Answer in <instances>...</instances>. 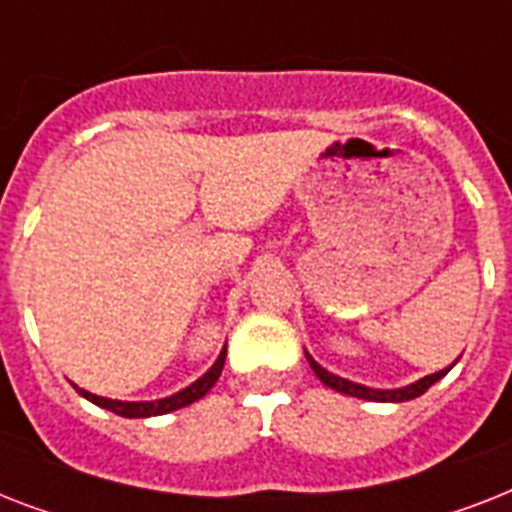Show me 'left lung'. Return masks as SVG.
Here are the masks:
<instances>
[{
	"label": "left lung",
	"instance_id": "obj_1",
	"mask_svg": "<svg viewBox=\"0 0 512 512\" xmlns=\"http://www.w3.org/2000/svg\"><path fill=\"white\" fill-rule=\"evenodd\" d=\"M305 358H308V364H311V369L316 372V377H319L327 388L337 390V393H345V396H356V398H364V401H380V404H401V401H412V398L422 396L425 390L433 385V382H438L441 377H444L449 369H452L457 361H454L452 366H446V369H441V372L436 374H428V377H422V380L412 382V385H404V388H393V390H382V388H366V385H358V382L353 380H345V377H340V374L335 372H327L324 366L319 364V361H313V356L305 350Z\"/></svg>",
	"mask_w": 512,
	"mask_h": 512
}]
</instances>
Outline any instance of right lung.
I'll return each mask as SVG.
<instances>
[{
	"label": "right lung",
	"instance_id": "add662e5",
	"mask_svg": "<svg viewBox=\"0 0 512 512\" xmlns=\"http://www.w3.org/2000/svg\"><path fill=\"white\" fill-rule=\"evenodd\" d=\"M223 366H225V348L220 350V356H217L215 364L209 366L207 372L201 374L199 380L191 382L188 388L177 390V393H172V396L156 398V401H119V398L95 396V393L79 388V385H74V388L79 390V396H84L87 401H92V404H98L100 409H108V412L119 414V417L140 420V417H159V414H170V412H175V409H183V406H188V404H193V401L204 398L209 390H212V385L217 382L220 372H223Z\"/></svg>",
	"mask_w": 512,
	"mask_h": 512
}]
</instances>
